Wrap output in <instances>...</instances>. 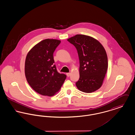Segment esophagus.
Instances as JSON below:
<instances>
[{"label": "esophagus", "instance_id": "1", "mask_svg": "<svg viewBox=\"0 0 135 135\" xmlns=\"http://www.w3.org/2000/svg\"><path fill=\"white\" fill-rule=\"evenodd\" d=\"M70 73H66V75H67V76L68 77H69L70 75Z\"/></svg>", "mask_w": 135, "mask_h": 135}]
</instances>
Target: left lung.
I'll use <instances>...</instances> for the list:
<instances>
[{"instance_id":"left-lung-1","label":"left lung","mask_w":135,"mask_h":135,"mask_svg":"<svg viewBox=\"0 0 135 135\" xmlns=\"http://www.w3.org/2000/svg\"><path fill=\"white\" fill-rule=\"evenodd\" d=\"M76 47L79 60L78 90L90 93L102 85L108 68V58L103 45L89 36L77 34L67 39Z\"/></svg>"}]
</instances>
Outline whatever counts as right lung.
Instances as JSON below:
<instances>
[{
    "instance_id": "add662e5",
    "label": "right lung",
    "mask_w": 135,
    "mask_h": 135,
    "mask_svg": "<svg viewBox=\"0 0 135 135\" xmlns=\"http://www.w3.org/2000/svg\"><path fill=\"white\" fill-rule=\"evenodd\" d=\"M60 43L57 39L43 40L32 47L26 56L25 73L27 82L43 96H54L66 78L65 74L58 72L54 64L53 54Z\"/></svg>"
}]
</instances>
